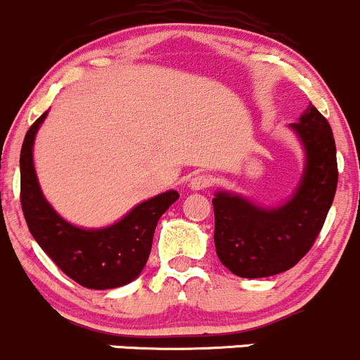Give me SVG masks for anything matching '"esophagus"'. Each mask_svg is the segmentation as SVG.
I'll use <instances>...</instances> for the list:
<instances>
[{
	"label": "esophagus",
	"mask_w": 360,
	"mask_h": 360,
	"mask_svg": "<svg viewBox=\"0 0 360 360\" xmlns=\"http://www.w3.org/2000/svg\"><path fill=\"white\" fill-rule=\"evenodd\" d=\"M210 184H212V177L207 176V174H195L193 177L190 179V188L191 190H205V188H209Z\"/></svg>",
	"instance_id": "34e87169"
}]
</instances>
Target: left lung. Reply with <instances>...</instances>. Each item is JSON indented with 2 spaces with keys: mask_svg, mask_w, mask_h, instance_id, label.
I'll return each instance as SVG.
<instances>
[{
  "mask_svg": "<svg viewBox=\"0 0 360 360\" xmlns=\"http://www.w3.org/2000/svg\"><path fill=\"white\" fill-rule=\"evenodd\" d=\"M289 127L304 148V172L288 202L266 209L228 191L212 198L217 257L242 278L292 268L311 249L335 198L336 144L328 120L310 104Z\"/></svg>",
  "mask_w": 360,
  "mask_h": 360,
  "instance_id": "left-lung-1",
  "label": "left lung"
}]
</instances>
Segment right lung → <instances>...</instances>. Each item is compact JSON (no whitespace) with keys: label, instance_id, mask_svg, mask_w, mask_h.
Returning a JSON list of instances; mask_svg holds the SVG:
<instances>
[{"label":"right lung","instance_id":"add662e5","mask_svg":"<svg viewBox=\"0 0 360 360\" xmlns=\"http://www.w3.org/2000/svg\"><path fill=\"white\" fill-rule=\"evenodd\" d=\"M43 112L27 130L20 150V203L29 231L50 259L86 289H115L139 277L162 214L179 198L174 190L134 207L115 224L85 230L68 223L43 197L32 163V146Z\"/></svg>","mask_w":360,"mask_h":360}]
</instances>
